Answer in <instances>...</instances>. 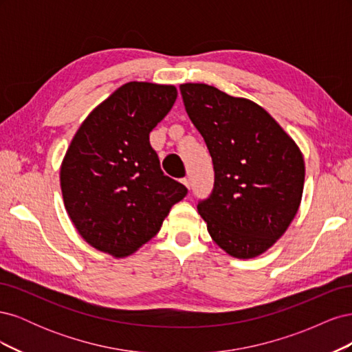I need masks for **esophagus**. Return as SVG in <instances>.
Listing matches in <instances>:
<instances>
[{
	"instance_id": "esophagus-1",
	"label": "esophagus",
	"mask_w": 352,
	"mask_h": 352,
	"mask_svg": "<svg viewBox=\"0 0 352 352\" xmlns=\"http://www.w3.org/2000/svg\"><path fill=\"white\" fill-rule=\"evenodd\" d=\"M182 184H184V185H185V186L189 189L190 184H189V179H188V177H184V179H182Z\"/></svg>"
}]
</instances>
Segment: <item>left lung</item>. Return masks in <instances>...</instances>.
<instances>
[{
	"label": "left lung",
	"instance_id": "8db88e82",
	"mask_svg": "<svg viewBox=\"0 0 352 352\" xmlns=\"http://www.w3.org/2000/svg\"><path fill=\"white\" fill-rule=\"evenodd\" d=\"M180 94L214 166V188L198 202V212L223 251L257 257L283 235L300 208L302 153L254 101L206 83L180 85Z\"/></svg>",
	"mask_w": 352,
	"mask_h": 352
}]
</instances>
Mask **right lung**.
<instances>
[{
    "label": "right lung",
    "instance_id": "right-lung-1",
    "mask_svg": "<svg viewBox=\"0 0 352 352\" xmlns=\"http://www.w3.org/2000/svg\"><path fill=\"white\" fill-rule=\"evenodd\" d=\"M176 97L173 85L124 83L73 136L60 170L63 201L79 235L98 251L133 254L188 194L163 173L150 144Z\"/></svg>",
    "mask_w": 352,
    "mask_h": 352
}]
</instances>
